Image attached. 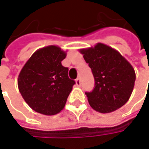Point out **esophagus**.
I'll list each match as a JSON object with an SVG mask.
<instances>
[{
	"mask_svg": "<svg viewBox=\"0 0 149 149\" xmlns=\"http://www.w3.org/2000/svg\"><path fill=\"white\" fill-rule=\"evenodd\" d=\"M76 84H77V86H80V85H81V80H80V78H77V79H76Z\"/></svg>",
	"mask_w": 149,
	"mask_h": 149,
	"instance_id": "esophagus-1",
	"label": "esophagus"
}]
</instances>
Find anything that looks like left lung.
<instances>
[{"label": "left lung", "mask_w": 149, "mask_h": 149, "mask_svg": "<svg viewBox=\"0 0 149 149\" xmlns=\"http://www.w3.org/2000/svg\"><path fill=\"white\" fill-rule=\"evenodd\" d=\"M79 51L95 79L93 90L85 93L90 106L100 113H109L125 104L136 81L131 64L117 50L102 43Z\"/></svg>", "instance_id": "1"}]
</instances>
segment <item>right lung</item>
Here are the masks:
<instances>
[{
	"label": "right lung",
	"instance_id": "1",
	"mask_svg": "<svg viewBox=\"0 0 149 149\" xmlns=\"http://www.w3.org/2000/svg\"><path fill=\"white\" fill-rule=\"evenodd\" d=\"M66 52L49 45L34 52L18 76V88L23 99L35 112L52 116L61 111L75 84L68 68L61 65Z\"/></svg>",
	"mask_w": 149,
	"mask_h": 149
}]
</instances>
